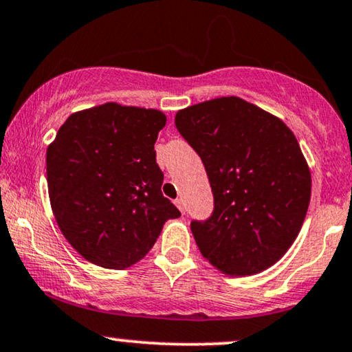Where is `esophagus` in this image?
Listing matches in <instances>:
<instances>
[{"mask_svg":"<svg viewBox=\"0 0 352 352\" xmlns=\"http://www.w3.org/2000/svg\"><path fill=\"white\" fill-rule=\"evenodd\" d=\"M175 205H177V208L182 211V213H185V203H184V200H182V198H177Z\"/></svg>","mask_w":352,"mask_h":352,"instance_id":"34e87169","label":"esophagus"}]
</instances>
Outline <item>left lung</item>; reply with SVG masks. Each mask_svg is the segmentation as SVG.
<instances>
[{"label":"left lung","instance_id":"1","mask_svg":"<svg viewBox=\"0 0 352 352\" xmlns=\"http://www.w3.org/2000/svg\"><path fill=\"white\" fill-rule=\"evenodd\" d=\"M175 126L200 155L213 192L210 217L190 223L201 256L228 275L270 267L294 244L310 203L297 138L238 96L182 109Z\"/></svg>","mask_w":352,"mask_h":352}]
</instances>
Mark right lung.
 <instances>
[{
    "instance_id": "add662e5",
    "label": "right lung",
    "mask_w": 352,
    "mask_h": 352,
    "mask_svg": "<svg viewBox=\"0 0 352 352\" xmlns=\"http://www.w3.org/2000/svg\"><path fill=\"white\" fill-rule=\"evenodd\" d=\"M157 109L107 103L74 113L47 149L50 205L65 239L87 261L126 269L180 217L162 195L154 144L165 126Z\"/></svg>"
}]
</instances>
